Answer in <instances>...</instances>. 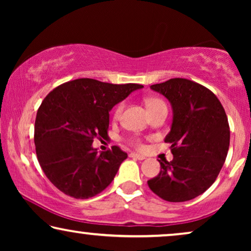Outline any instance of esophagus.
I'll return each mask as SVG.
<instances>
[{
    "mask_svg": "<svg viewBox=\"0 0 251 251\" xmlns=\"http://www.w3.org/2000/svg\"><path fill=\"white\" fill-rule=\"evenodd\" d=\"M129 156L132 157V159H138V160H144V159H145V156L140 155V154H137V153H130Z\"/></svg>",
    "mask_w": 251,
    "mask_h": 251,
    "instance_id": "obj_1",
    "label": "esophagus"
}]
</instances>
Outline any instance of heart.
Masks as SVG:
<instances>
[{
	"label": "heart",
	"mask_w": 251,
	"mask_h": 251,
	"mask_svg": "<svg viewBox=\"0 0 251 251\" xmlns=\"http://www.w3.org/2000/svg\"><path fill=\"white\" fill-rule=\"evenodd\" d=\"M145 105H146L147 109H149L150 114H153V113L159 111V109L163 108V107H167L166 102H164L162 99L156 98V97L146 98L145 99ZM123 106H125L123 102H120V104L116 105V107L114 109V113H113V116H114V119H119L120 116H121V113L123 111ZM130 143H131L132 145L138 150H142L144 147V144L142 142V139H139V138H132L131 140H130Z\"/></svg>",
	"instance_id": "obj_1"
}]
</instances>
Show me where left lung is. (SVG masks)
<instances>
[{"mask_svg": "<svg viewBox=\"0 0 251 251\" xmlns=\"http://www.w3.org/2000/svg\"><path fill=\"white\" fill-rule=\"evenodd\" d=\"M151 89L173 106V125L164 142L171 144L174 159L159 160L160 173L147 184L166 201L192 200L214 184L225 162L229 147L225 109L214 92L187 78H170Z\"/></svg>", "mask_w": 251, "mask_h": 251, "instance_id": "1", "label": "left lung"}]
</instances>
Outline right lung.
<instances>
[{
	"instance_id": "obj_1",
	"label": "right lung",
	"mask_w": 251,
	"mask_h": 251,
	"mask_svg": "<svg viewBox=\"0 0 251 251\" xmlns=\"http://www.w3.org/2000/svg\"><path fill=\"white\" fill-rule=\"evenodd\" d=\"M140 88L77 78L47 95L37 109L34 143L43 173L58 190L89 199L112 183L128 154L119 146L99 154L92 142L108 137V112Z\"/></svg>"
}]
</instances>
